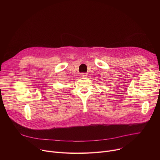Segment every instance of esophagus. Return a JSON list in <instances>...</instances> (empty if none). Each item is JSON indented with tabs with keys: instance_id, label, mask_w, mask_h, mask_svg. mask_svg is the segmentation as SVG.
<instances>
[{
	"instance_id": "1",
	"label": "esophagus",
	"mask_w": 160,
	"mask_h": 160,
	"mask_svg": "<svg viewBox=\"0 0 160 160\" xmlns=\"http://www.w3.org/2000/svg\"><path fill=\"white\" fill-rule=\"evenodd\" d=\"M80 75L82 78H87V75L85 73H81Z\"/></svg>"
}]
</instances>
